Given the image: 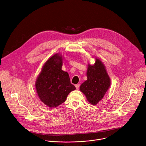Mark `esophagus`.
<instances>
[{
    "label": "esophagus",
    "instance_id": "obj_1",
    "mask_svg": "<svg viewBox=\"0 0 146 146\" xmlns=\"http://www.w3.org/2000/svg\"><path fill=\"white\" fill-rule=\"evenodd\" d=\"M75 86H76V89H78L79 87H80V84H76V85H75Z\"/></svg>",
    "mask_w": 146,
    "mask_h": 146
}]
</instances>
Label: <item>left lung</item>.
Segmentation results:
<instances>
[{
	"label": "left lung",
	"instance_id": "left-lung-1",
	"mask_svg": "<svg viewBox=\"0 0 146 146\" xmlns=\"http://www.w3.org/2000/svg\"><path fill=\"white\" fill-rule=\"evenodd\" d=\"M93 65L88 64L86 71L87 80L80 87L88 102L92 105H97L101 101L109 89L111 81L103 62L94 57Z\"/></svg>",
	"mask_w": 146,
	"mask_h": 146
}]
</instances>
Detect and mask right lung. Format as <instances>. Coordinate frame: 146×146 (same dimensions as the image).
Returning <instances> with one entry per match:
<instances>
[{
    "label": "right lung",
    "mask_w": 146,
    "mask_h": 146,
    "mask_svg": "<svg viewBox=\"0 0 146 146\" xmlns=\"http://www.w3.org/2000/svg\"><path fill=\"white\" fill-rule=\"evenodd\" d=\"M64 57L56 53L43 64L35 84L40 100L50 108L65 102L68 95L76 89L70 83L68 72L62 70Z\"/></svg>",
    "instance_id": "right-lung-1"
}]
</instances>
